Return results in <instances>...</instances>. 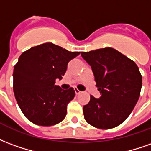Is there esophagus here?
<instances>
[{"label":"esophagus","mask_w":151,"mask_h":151,"mask_svg":"<svg viewBox=\"0 0 151 151\" xmlns=\"http://www.w3.org/2000/svg\"><path fill=\"white\" fill-rule=\"evenodd\" d=\"M74 91H75L76 95H79V94L81 93V91H79V90L78 88H74Z\"/></svg>","instance_id":"1"}]
</instances>
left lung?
<instances>
[{"label":"left lung","instance_id":"1","mask_svg":"<svg viewBox=\"0 0 151 151\" xmlns=\"http://www.w3.org/2000/svg\"><path fill=\"white\" fill-rule=\"evenodd\" d=\"M91 66L99 99L91 95L83 107L86 121L92 126L109 129L120 125L132 112L139 99L142 77L135 62L111 47L82 52Z\"/></svg>","mask_w":151,"mask_h":151}]
</instances>
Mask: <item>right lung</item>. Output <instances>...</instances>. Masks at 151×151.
I'll return each instance as SVG.
<instances>
[{"mask_svg":"<svg viewBox=\"0 0 151 151\" xmlns=\"http://www.w3.org/2000/svg\"><path fill=\"white\" fill-rule=\"evenodd\" d=\"M79 54L45 43L19 56L14 69L13 88L19 108L31 122L52 126L65 119L75 91L72 87L62 90L55 83L65 73L69 60Z\"/></svg>","mask_w":151,"mask_h":151,"instance_id":"right-lung-1","label":"right lung"}]
</instances>
